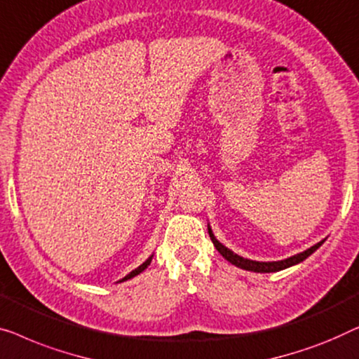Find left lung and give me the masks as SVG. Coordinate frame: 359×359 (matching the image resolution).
Instances as JSON below:
<instances>
[{
  "label": "left lung",
  "mask_w": 359,
  "mask_h": 359,
  "mask_svg": "<svg viewBox=\"0 0 359 359\" xmlns=\"http://www.w3.org/2000/svg\"><path fill=\"white\" fill-rule=\"evenodd\" d=\"M208 234L211 237V241H213L216 250H218L219 254L223 255L226 260L231 262L232 265L239 266V269H244V270H249V271H257V273H273V271L285 270V269H287V266H292V265L299 264V262L306 260L307 257H309L311 254H314V252L319 249L322 244H324V241H322V242H319V244L312 245L311 249L301 252V254H297V255H292V257H290V259H286V260H280V262H255V260L244 259V257L237 255L232 250H229L228 247H224L218 239H216L215 234H213V231H211L210 226H208Z\"/></svg>",
  "instance_id": "8db88e82"
}]
</instances>
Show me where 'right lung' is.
Masks as SVG:
<instances>
[{"mask_svg":"<svg viewBox=\"0 0 359 359\" xmlns=\"http://www.w3.org/2000/svg\"><path fill=\"white\" fill-rule=\"evenodd\" d=\"M151 260H153V255H151V257H149V259L144 262V264H141V265L138 266V269H135L133 271H130V273H128L127 276H125V278H122V280H120V281L130 280V278H133V276H136V275H140V273H141V271H143V270H146V269H148V265L151 264Z\"/></svg>","mask_w":359,"mask_h":359,"instance_id":"1","label":"right lung"}]
</instances>
